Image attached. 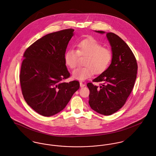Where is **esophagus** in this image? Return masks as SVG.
I'll return each instance as SVG.
<instances>
[{
    "label": "esophagus",
    "instance_id": "34e87169",
    "mask_svg": "<svg viewBox=\"0 0 156 156\" xmlns=\"http://www.w3.org/2000/svg\"><path fill=\"white\" fill-rule=\"evenodd\" d=\"M85 85L84 83H83L81 82H80V87H85Z\"/></svg>",
    "mask_w": 156,
    "mask_h": 156
}]
</instances>
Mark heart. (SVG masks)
<instances>
[{
    "label": "heart",
    "instance_id": "b5f03b06",
    "mask_svg": "<svg viewBox=\"0 0 156 156\" xmlns=\"http://www.w3.org/2000/svg\"><path fill=\"white\" fill-rule=\"evenodd\" d=\"M74 48L67 50L64 55L66 64L71 69L75 68L80 56H87L85 67H79L73 71L74 79L84 80L95 74H100L108 69L112 60L111 50L95 38H90L80 41Z\"/></svg>",
    "mask_w": 156,
    "mask_h": 156
}]
</instances>
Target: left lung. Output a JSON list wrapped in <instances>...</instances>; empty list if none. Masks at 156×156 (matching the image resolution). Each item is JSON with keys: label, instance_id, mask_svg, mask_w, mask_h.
I'll use <instances>...</instances> for the list:
<instances>
[{"label": "left lung", "instance_id": "1", "mask_svg": "<svg viewBox=\"0 0 156 156\" xmlns=\"http://www.w3.org/2000/svg\"><path fill=\"white\" fill-rule=\"evenodd\" d=\"M104 34V31L96 30ZM112 50L111 64L93 82L87 83L89 104L92 109L104 115H111L120 109L132 92L136 79L137 64L133 53L119 36L106 33Z\"/></svg>", "mask_w": 156, "mask_h": 156}]
</instances>
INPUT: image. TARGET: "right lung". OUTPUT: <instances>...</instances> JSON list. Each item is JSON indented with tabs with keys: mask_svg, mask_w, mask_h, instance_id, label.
Returning <instances> with one entry per match:
<instances>
[{
	"mask_svg": "<svg viewBox=\"0 0 156 156\" xmlns=\"http://www.w3.org/2000/svg\"><path fill=\"white\" fill-rule=\"evenodd\" d=\"M73 29L48 34L24 51L20 82L27 104L44 116L63 110L80 87L77 80L64 82L69 77L64 60Z\"/></svg>",
	"mask_w": 156,
	"mask_h": 156,
	"instance_id": "right-lung-1",
	"label": "right lung"
}]
</instances>
